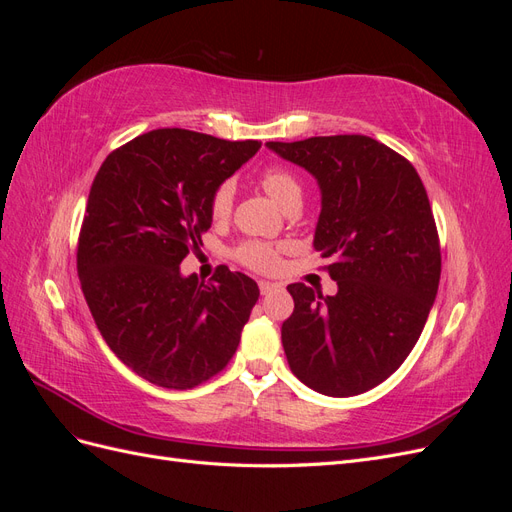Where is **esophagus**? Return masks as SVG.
I'll return each mask as SVG.
<instances>
[{
	"label": "esophagus",
	"mask_w": 512,
	"mask_h": 512,
	"mask_svg": "<svg viewBox=\"0 0 512 512\" xmlns=\"http://www.w3.org/2000/svg\"><path fill=\"white\" fill-rule=\"evenodd\" d=\"M258 286H260V292H262V294H271L273 290L280 288V284H273V282H260Z\"/></svg>",
	"instance_id": "1"
}]
</instances>
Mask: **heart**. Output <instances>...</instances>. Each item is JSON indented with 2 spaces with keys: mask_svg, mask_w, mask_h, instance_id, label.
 <instances>
[{
  "mask_svg": "<svg viewBox=\"0 0 512 512\" xmlns=\"http://www.w3.org/2000/svg\"><path fill=\"white\" fill-rule=\"evenodd\" d=\"M260 185L277 207H284L290 200H301L299 181L284 168H267L265 173L260 175ZM232 196H235V188H232V183L228 181L215 190L211 198V215L215 220H224L230 213ZM237 260L243 262L245 267L256 271H273L277 267V262H280V250L262 241H247L239 245Z\"/></svg>",
  "mask_w": 512,
  "mask_h": 512,
  "instance_id": "1",
  "label": "heart"
}]
</instances>
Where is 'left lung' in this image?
<instances>
[{"mask_svg":"<svg viewBox=\"0 0 512 512\" xmlns=\"http://www.w3.org/2000/svg\"><path fill=\"white\" fill-rule=\"evenodd\" d=\"M267 147L316 179L314 250L337 282L333 297L288 286V365L322 395H361L406 361L436 301L442 258L425 185L406 158L363 134Z\"/></svg>","mask_w":512,"mask_h":512,"instance_id":"8db88e82","label":"left lung"}]
</instances>
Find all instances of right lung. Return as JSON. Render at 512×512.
Instances as JSON below:
<instances>
[{
    "instance_id": "1",
    "label": "right lung",
    "mask_w": 512,
    "mask_h": 512,
    "mask_svg": "<svg viewBox=\"0 0 512 512\" xmlns=\"http://www.w3.org/2000/svg\"><path fill=\"white\" fill-rule=\"evenodd\" d=\"M258 141L162 128L108 156L91 183L76 252L81 288L106 346L164 389H192L226 367L260 290L220 267L213 282L179 265L211 228L215 190Z\"/></svg>"
}]
</instances>
